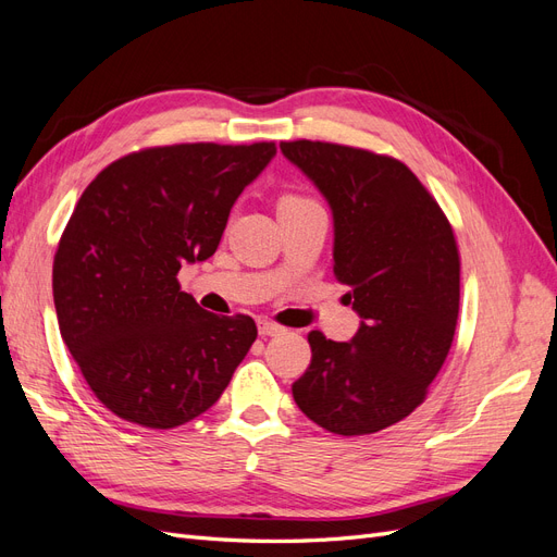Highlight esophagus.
I'll list each match as a JSON object with an SVG mask.
<instances>
[{
	"mask_svg": "<svg viewBox=\"0 0 557 557\" xmlns=\"http://www.w3.org/2000/svg\"><path fill=\"white\" fill-rule=\"evenodd\" d=\"M258 330H260L262 336H276V334L283 332V327L272 323V320H258Z\"/></svg>",
	"mask_w": 557,
	"mask_h": 557,
	"instance_id": "1",
	"label": "esophagus"
}]
</instances>
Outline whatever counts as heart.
I'll use <instances>...</instances> for the list:
<instances>
[{"label":"heart","instance_id":"1","mask_svg":"<svg viewBox=\"0 0 557 557\" xmlns=\"http://www.w3.org/2000/svg\"><path fill=\"white\" fill-rule=\"evenodd\" d=\"M309 201H313V199L307 197V195L285 193V195L278 199V207H297V205H309Z\"/></svg>","mask_w":557,"mask_h":557}]
</instances>
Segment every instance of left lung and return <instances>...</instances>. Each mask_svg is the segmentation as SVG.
Masks as SVG:
<instances>
[{"mask_svg":"<svg viewBox=\"0 0 557 557\" xmlns=\"http://www.w3.org/2000/svg\"><path fill=\"white\" fill-rule=\"evenodd\" d=\"M334 215V276L362 318L350 342L309 332L297 407L342 436L391 428L425 401L453 344L460 252L446 213L407 164L356 146L281 141Z\"/></svg>","mask_w":557,"mask_h":557,"instance_id":"left-lung-1","label":"left lung"}]
</instances>
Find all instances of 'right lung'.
Masks as SVG:
<instances>
[{"label":"right lung","mask_w":557,"mask_h":557,"mask_svg":"<svg viewBox=\"0 0 557 557\" xmlns=\"http://www.w3.org/2000/svg\"><path fill=\"white\" fill-rule=\"evenodd\" d=\"M274 156V141L141 148L76 201L53 260L58 323L117 418L150 430L190 423L256 342V320L205 311L176 276L213 256L232 205Z\"/></svg>","instance_id":"obj_1"}]
</instances>
